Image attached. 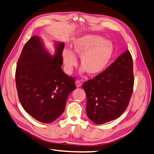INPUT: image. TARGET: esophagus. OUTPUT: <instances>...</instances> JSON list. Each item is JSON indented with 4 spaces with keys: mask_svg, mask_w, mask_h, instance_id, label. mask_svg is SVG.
<instances>
[{
    "mask_svg": "<svg viewBox=\"0 0 154 154\" xmlns=\"http://www.w3.org/2000/svg\"><path fill=\"white\" fill-rule=\"evenodd\" d=\"M75 85H76V87H77V88L81 87V85H82L81 82L80 81H79V80L76 81H75Z\"/></svg>",
    "mask_w": 154,
    "mask_h": 154,
    "instance_id": "1",
    "label": "esophagus"
}]
</instances>
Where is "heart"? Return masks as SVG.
Instances as JSON below:
<instances>
[{
	"label": "heart",
	"mask_w": 154,
	"mask_h": 154,
	"mask_svg": "<svg viewBox=\"0 0 154 154\" xmlns=\"http://www.w3.org/2000/svg\"><path fill=\"white\" fill-rule=\"evenodd\" d=\"M112 43L98 35L86 34L77 39L73 45V51L63 50L62 57L66 71L71 73L77 64L76 57L81 58L82 73L96 76L104 72L112 57Z\"/></svg>",
	"instance_id": "heart-1"
}]
</instances>
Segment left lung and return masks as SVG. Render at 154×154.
Masks as SVG:
<instances>
[{
    "label": "left lung",
    "mask_w": 154,
    "mask_h": 154,
    "mask_svg": "<svg viewBox=\"0 0 154 154\" xmlns=\"http://www.w3.org/2000/svg\"><path fill=\"white\" fill-rule=\"evenodd\" d=\"M133 85V59L127 50L104 72L82 85L88 117L96 124L120 117L128 107Z\"/></svg>",
    "instance_id": "obj_1"
}]
</instances>
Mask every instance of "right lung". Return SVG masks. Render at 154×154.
Returning a JSON list of instances; mask_svg holds the SVG:
<instances>
[{"mask_svg":"<svg viewBox=\"0 0 154 154\" xmlns=\"http://www.w3.org/2000/svg\"><path fill=\"white\" fill-rule=\"evenodd\" d=\"M51 56L39 36L31 37L23 47L15 71L19 101L30 116L51 123L64 112L69 94L76 89L73 77L63 72L64 43L58 42Z\"/></svg>","mask_w":154,"mask_h":154,"instance_id":"1","label":"right lung"}]
</instances>
